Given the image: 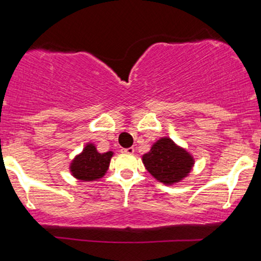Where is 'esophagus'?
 <instances>
[{"mask_svg":"<svg viewBox=\"0 0 261 261\" xmlns=\"http://www.w3.org/2000/svg\"><path fill=\"white\" fill-rule=\"evenodd\" d=\"M122 152H124V153H126V154H134L135 149H134V147H128V148L122 149Z\"/></svg>","mask_w":261,"mask_h":261,"instance_id":"34e87169","label":"esophagus"}]
</instances>
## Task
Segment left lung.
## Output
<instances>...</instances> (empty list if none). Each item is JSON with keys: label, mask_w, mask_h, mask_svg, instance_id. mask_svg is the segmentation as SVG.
Wrapping results in <instances>:
<instances>
[{"label": "left lung", "mask_w": 261, "mask_h": 261, "mask_svg": "<svg viewBox=\"0 0 261 261\" xmlns=\"http://www.w3.org/2000/svg\"><path fill=\"white\" fill-rule=\"evenodd\" d=\"M142 162L158 181L173 185L189 175L195 161L187 149L175 145L169 137H162L152 145L148 153L142 155Z\"/></svg>", "instance_id": "1"}]
</instances>
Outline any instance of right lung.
I'll return each mask as SVG.
<instances>
[{"label":"right lung","mask_w":261,"mask_h":261,"mask_svg":"<svg viewBox=\"0 0 261 261\" xmlns=\"http://www.w3.org/2000/svg\"><path fill=\"white\" fill-rule=\"evenodd\" d=\"M113 154L112 151L99 153L93 143H87L83 151L71 162V174L82 181L98 180L106 175Z\"/></svg>","instance_id":"right-lung-1"}]
</instances>
